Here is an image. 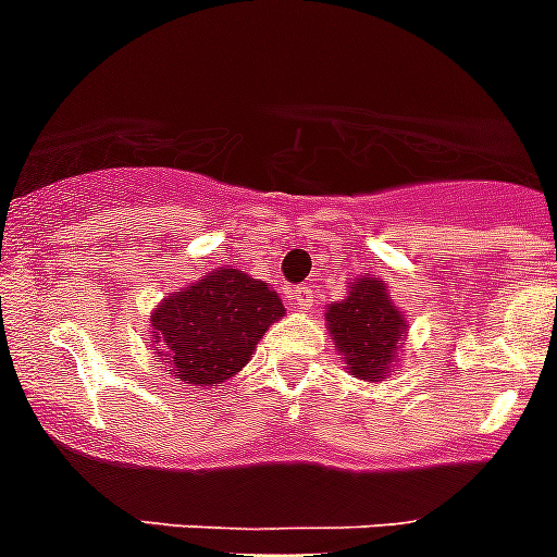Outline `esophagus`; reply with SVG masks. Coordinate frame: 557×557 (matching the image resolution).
Segmentation results:
<instances>
[{
	"label": "esophagus",
	"instance_id": "34e87169",
	"mask_svg": "<svg viewBox=\"0 0 557 557\" xmlns=\"http://www.w3.org/2000/svg\"><path fill=\"white\" fill-rule=\"evenodd\" d=\"M292 306L297 308V311H308V308L314 306V292H311V286L294 288V292H292Z\"/></svg>",
	"mask_w": 557,
	"mask_h": 557
}]
</instances>
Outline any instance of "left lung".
Wrapping results in <instances>:
<instances>
[{
    "label": "left lung",
    "instance_id": "left-lung-1",
    "mask_svg": "<svg viewBox=\"0 0 557 557\" xmlns=\"http://www.w3.org/2000/svg\"><path fill=\"white\" fill-rule=\"evenodd\" d=\"M325 329L350 376L382 382L394 371L396 354L408 336V320L391 300L385 280L359 277L348 286L345 300L329 306Z\"/></svg>",
    "mask_w": 557,
    "mask_h": 557
}]
</instances>
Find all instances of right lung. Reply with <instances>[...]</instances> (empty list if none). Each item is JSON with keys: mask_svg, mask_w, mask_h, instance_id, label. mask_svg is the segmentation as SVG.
Listing matches in <instances>:
<instances>
[{"mask_svg": "<svg viewBox=\"0 0 557 557\" xmlns=\"http://www.w3.org/2000/svg\"><path fill=\"white\" fill-rule=\"evenodd\" d=\"M283 314L277 292L228 265L170 294L149 317V336L177 385L214 387L249 362Z\"/></svg>", "mask_w": 557, "mask_h": 557, "instance_id": "right-lung-1", "label": "right lung"}]
</instances>
